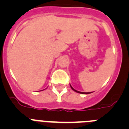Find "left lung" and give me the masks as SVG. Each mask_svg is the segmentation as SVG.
<instances>
[{"label": "left lung", "mask_w": 129, "mask_h": 129, "mask_svg": "<svg viewBox=\"0 0 129 129\" xmlns=\"http://www.w3.org/2000/svg\"><path fill=\"white\" fill-rule=\"evenodd\" d=\"M70 86H71L72 89L73 90H74L75 92H77V93H80V94H90V92H79V91H77V90H75L74 88H73L72 87V86H71V85H70Z\"/></svg>", "instance_id": "obj_1"}]
</instances>
